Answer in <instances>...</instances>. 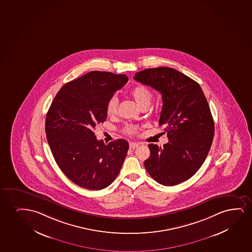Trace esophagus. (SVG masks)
<instances>
[{
  "label": "esophagus",
  "instance_id": "esophagus-1",
  "mask_svg": "<svg viewBox=\"0 0 252 252\" xmlns=\"http://www.w3.org/2000/svg\"><path fill=\"white\" fill-rule=\"evenodd\" d=\"M130 149H136V148L138 147L139 146V144H137V143H134V142H131L130 143Z\"/></svg>",
  "mask_w": 252,
  "mask_h": 252
}]
</instances>
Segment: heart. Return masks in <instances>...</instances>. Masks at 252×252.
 Instances as JSON below:
<instances>
[{
  "mask_svg": "<svg viewBox=\"0 0 252 252\" xmlns=\"http://www.w3.org/2000/svg\"><path fill=\"white\" fill-rule=\"evenodd\" d=\"M132 97L137 104L140 106L141 108L144 106H149L151 103V100L153 98V94L150 89L145 87L144 85H137L132 89L131 92ZM118 108V98L116 95H113L107 103L106 112L108 116H113L116 114ZM125 131L128 134H136L137 132V127L136 126H126L125 128Z\"/></svg>",
  "mask_w": 252,
  "mask_h": 252,
  "instance_id": "heart-1",
  "label": "heart"
}]
</instances>
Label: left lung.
<instances>
[{
  "mask_svg": "<svg viewBox=\"0 0 252 252\" xmlns=\"http://www.w3.org/2000/svg\"><path fill=\"white\" fill-rule=\"evenodd\" d=\"M134 79L160 92L162 98L159 125L168 143L150 144L151 156L144 167L154 180L166 187L182 183L195 174L209 153L215 123L199 85L170 67L148 68Z\"/></svg>",
  "mask_w": 252,
  "mask_h": 252,
  "instance_id": "left-lung-1",
  "label": "left lung"
}]
</instances>
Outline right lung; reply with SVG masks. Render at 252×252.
<instances>
[{
	"label": "right lung",
	"mask_w": 252,
	"mask_h": 252,
	"mask_svg": "<svg viewBox=\"0 0 252 252\" xmlns=\"http://www.w3.org/2000/svg\"><path fill=\"white\" fill-rule=\"evenodd\" d=\"M128 81L126 74L92 71L61 88L47 113L45 132L56 163L73 183L99 190L115 180L126 157L125 139L97 140L109 98Z\"/></svg>",
	"instance_id": "right-lung-1"
}]
</instances>
